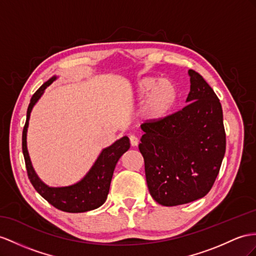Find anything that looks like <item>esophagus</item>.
Listing matches in <instances>:
<instances>
[{
    "label": "esophagus",
    "instance_id": "esophagus-1",
    "mask_svg": "<svg viewBox=\"0 0 256 256\" xmlns=\"http://www.w3.org/2000/svg\"><path fill=\"white\" fill-rule=\"evenodd\" d=\"M130 146L136 147L140 144V140H138V138H137L135 135H130Z\"/></svg>",
    "mask_w": 256,
    "mask_h": 256
}]
</instances>
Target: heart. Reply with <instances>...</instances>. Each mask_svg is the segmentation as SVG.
<instances>
[{"instance_id":"1","label":"heart","mask_w":256,"mask_h":256,"mask_svg":"<svg viewBox=\"0 0 256 256\" xmlns=\"http://www.w3.org/2000/svg\"><path fill=\"white\" fill-rule=\"evenodd\" d=\"M178 88L166 78H142L136 84L134 100L142 102L140 116L148 122H160L171 114L178 102Z\"/></svg>"}]
</instances>
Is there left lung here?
Wrapping results in <instances>:
<instances>
[{"mask_svg": "<svg viewBox=\"0 0 256 256\" xmlns=\"http://www.w3.org/2000/svg\"><path fill=\"white\" fill-rule=\"evenodd\" d=\"M188 104L160 122H145L138 145L149 192L161 206L204 196L218 178L226 150L218 97L194 70Z\"/></svg>", "mask_w": 256, "mask_h": 256, "instance_id": "8db88e82", "label": "left lung"}]
</instances>
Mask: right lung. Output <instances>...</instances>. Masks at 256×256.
Returning <instances> with one entry per match:
<instances>
[{"instance_id": "add662e5", "label": "right lung", "mask_w": 256, "mask_h": 256, "mask_svg": "<svg viewBox=\"0 0 256 256\" xmlns=\"http://www.w3.org/2000/svg\"><path fill=\"white\" fill-rule=\"evenodd\" d=\"M55 80L56 76H53L48 82H45L36 92L30 100L27 110V120H26L22 130V154L26 168H27V174L32 186L45 200L56 208L68 213L90 211V210L100 208L106 201L116 164L121 158V156L130 149V140L128 137L124 136L108 148H104L97 158L94 166L90 170V172L76 184L58 188L45 185L38 178L34 168L31 166L27 150V128L32 108L38 100V98L42 96L44 90Z\"/></svg>"}]
</instances>
